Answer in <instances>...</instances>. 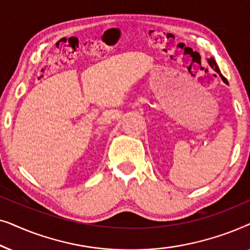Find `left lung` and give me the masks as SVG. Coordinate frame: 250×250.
<instances>
[{
	"label": "left lung",
	"mask_w": 250,
	"mask_h": 250,
	"mask_svg": "<svg viewBox=\"0 0 250 250\" xmlns=\"http://www.w3.org/2000/svg\"><path fill=\"white\" fill-rule=\"evenodd\" d=\"M208 63H209V64H210V67H211V68H214V69H215V70H216L218 74H220V76H221V78H222V80H223V82H224V83H228L227 78H225V77L223 76V75H222V74H221V71H220V69H218V67H217V64H216V61H215V60L213 59V58H210V59H208Z\"/></svg>",
	"instance_id": "left-lung-1"
}]
</instances>
